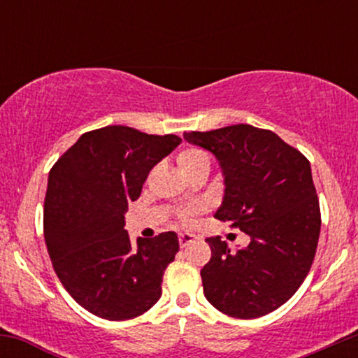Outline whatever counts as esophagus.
Masks as SVG:
<instances>
[{
  "mask_svg": "<svg viewBox=\"0 0 358 358\" xmlns=\"http://www.w3.org/2000/svg\"><path fill=\"white\" fill-rule=\"evenodd\" d=\"M195 239H196V237L193 236V234H188V232L180 234V236H178V242H180V245H182V248H187V245H190L192 242H195Z\"/></svg>",
  "mask_w": 358,
  "mask_h": 358,
  "instance_id": "obj_1",
  "label": "esophagus"
}]
</instances>
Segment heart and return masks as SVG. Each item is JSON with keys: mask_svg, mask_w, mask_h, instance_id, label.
Returning a JSON list of instances; mask_svg holds the SVG:
<instances>
[{"mask_svg": "<svg viewBox=\"0 0 358 358\" xmlns=\"http://www.w3.org/2000/svg\"><path fill=\"white\" fill-rule=\"evenodd\" d=\"M176 163H178L180 170H182L183 175L188 173V171L195 170V168L210 166L208 155L196 146L183 148V150L178 153V156H176ZM196 212H199V208H188V210H183L180 213V220H182L183 224H190Z\"/></svg>", "mask_w": 358, "mask_h": 358, "instance_id": "1", "label": "heart"}]
</instances>
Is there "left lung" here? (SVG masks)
Returning <instances> with one entry per match:
<instances>
[{"label":"left lung","mask_w":358,"mask_h":358,"mask_svg":"<svg viewBox=\"0 0 358 358\" xmlns=\"http://www.w3.org/2000/svg\"><path fill=\"white\" fill-rule=\"evenodd\" d=\"M217 156L225 176L215 219L250 237L229 249L207 239L212 257L200 271L205 298L234 318H259L293 296L310 273L322 213L310 162L276 133L250 124L183 133Z\"/></svg>","instance_id":"1"}]
</instances>
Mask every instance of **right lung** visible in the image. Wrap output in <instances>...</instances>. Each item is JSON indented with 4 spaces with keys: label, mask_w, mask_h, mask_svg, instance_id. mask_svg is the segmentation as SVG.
Wrapping results in <instances>:
<instances>
[{
    "label": "right lung",
    "mask_w": 358,
    "mask_h": 358,
    "mask_svg": "<svg viewBox=\"0 0 358 358\" xmlns=\"http://www.w3.org/2000/svg\"><path fill=\"white\" fill-rule=\"evenodd\" d=\"M180 141L106 126L82 134L52 166L43 207L48 256L69 294L99 318H136L162 296L178 237L163 232L133 245L124 213L151 168Z\"/></svg>",
    "instance_id": "add662e5"
}]
</instances>
